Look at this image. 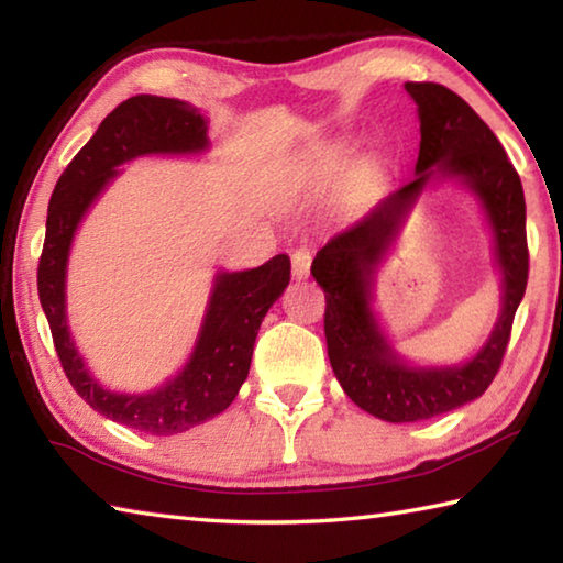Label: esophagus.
<instances>
[{"mask_svg": "<svg viewBox=\"0 0 563 563\" xmlns=\"http://www.w3.org/2000/svg\"><path fill=\"white\" fill-rule=\"evenodd\" d=\"M310 265H312V251L310 247H298V251H292V278H308L310 275Z\"/></svg>", "mask_w": 563, "mask_h": 563, "instance_id": "esophagus-1", "label": "esophagus"}]
</instances>
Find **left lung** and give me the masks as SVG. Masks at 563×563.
Listing matches in <instances>:
<instances>
[{
  "label": "left lung",
  "mask_w": 563,
  "mask_h": 563,
  "mask_svg": "<svg viewBox=\"0 0 563 563\" xmlns=\"http://www.w3.org/2000/svg\"><path fill=\"white\" fill-rule=\"evenodd\" d=\"M419 111L417 178L335 233L312 261L325 292L328 357L345 395L385 422L432 419L482 397L497 377L517 308L527 290V206L517 168L499 139L462 97L442 84L407 81ZM434 173L462 177L490 218L503 271V316L485 347L464 366L409 368L386 345L368 308L372 275Z\"/></svg>",
  "instance_id": "left-lung-1"
}]
</instances>
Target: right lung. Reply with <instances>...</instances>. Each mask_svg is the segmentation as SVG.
Wrapping results in <instances>:
<instances>
[{"label": "right lung", "instance_id": "1", "mask_svg": "<svg viewBox=\"0 0 563 563\" xmlns=\"http://www.w3.org/2000/svg\"><path fill=\"white\" fill-rule=\"evenodd\" d=\"M206 129V119L186 101L139 93L119 103L56 180L36 271L56 355L76 395L113 422L156 437L203 424L233 402L251 369L253 345L265 312L290 283V258L280 253L261 268L218 273L186 367L146 395L103 389L84 367L66 325V261L76 228L117 176V166L146 154H196L208 146Z\"/></svg>", "mask_w": 563, "mask_h": 563}]
</instances>
